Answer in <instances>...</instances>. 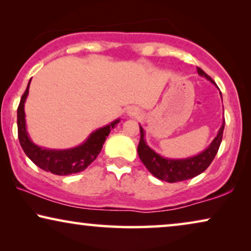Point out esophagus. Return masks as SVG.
<instances>
[{
    "label": "esophagus",
    "mask_w": 251,
    "mask_h": 251,
    "mask_svg": "<svg viewBox=\"0 0 251 251\" xmlns=\"http://www.w3.org/2000/svg\"><path fill=\"white\" fill-rule=\"evenodd\" d=\"M139 108L136 107V106H130V107L126 108V114H128L129 116H137L139 115Z\"/></svg>",
    "instance_id": "obj_1"
}]
</instances>
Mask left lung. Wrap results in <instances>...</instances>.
Returning <instances> with one entry per match:
<instances>
[{
	"mask_svg": "<svg viewBox=\"0 0 251 251\" xmlns=\"http://www.w3.org/2000/svg\"><path fill=\"white\" fill-rule=\"evenodd\" d=\"M199 75L207 78L211 83H215L214 80L204 73L201 68H197ZM222 96V94H221ZM225 120L218 130L217 136L210 143L207 149L202 151L197 155L186 157V159H169V157L161 156L155 151H153L147 145L145 140V131L143 126H139L140 129V140L138 145V155L151 174L154 177L159 178L161 180L168 181V183H177L186 179H191L198 175L203 173L207 168L210 166L212 160L215 159L216 154L221 146L223 132H224Z\"/></svg>",
	"mask_w": 251,
	"mask_h": 251,
	"instance_id": "obj_1",
	"label": "left lung"
}]
</instances>
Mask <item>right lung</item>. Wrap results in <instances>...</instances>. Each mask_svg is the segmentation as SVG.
Returning a JSON list of instances; mask_svg holds the SVG:
<instances>
[{
    "label": "right lung",
    "mask_w": 251,
    "mask_h": 251,
    "mask_svg": "<svg viewBox=\"0 0 251 251\" xmlns=\"http://www.w3.org/2000/svg\"><path fill=\"white\" fill-rule=\"evenodd\" d=\"M30 80L22 99H20L18 109H17L18 138L24 152L37 167L48 173L58 175V176H67V175L81 173L96 160V157L100 153L106 138L111 130L114 129L120 122V119H116L115 121L102 126V128L95 130L81 145L73 147V149L50 150L37 146L30 139L28 132H27L25 109H24L26 98L28 96Z\"/></svg>",
    "instance_id": "obj_1"
}]
</instances>
